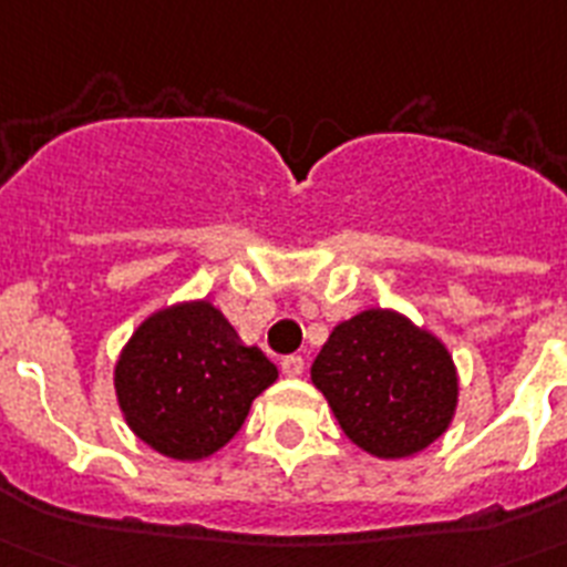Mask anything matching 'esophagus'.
<instances>
[{
  "mask_svg": "<svg viewBox=\"0 0 567 567\" xmlns=\"http://www.w3.org/2000/svg\"><path fill=\"white\" fill-rule=\"evenodd\" d=\"M280 371L287 373V377H301L303 373V359L301 357H287L280 362Z\"/></svg>",
  "mask_w": 567,
  "mask_h": 567,
  "instance_id": "obj_1",
  "label": "esophagus"
}]
</instances>
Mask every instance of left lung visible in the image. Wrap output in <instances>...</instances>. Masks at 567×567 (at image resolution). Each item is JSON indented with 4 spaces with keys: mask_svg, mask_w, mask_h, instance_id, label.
Listing matches in <instances>:
<instances>
[{
    "mask_svg": "<svg viewBox=\"0 0 567 567\" xmlns=\"http://www.w3.org/2000/svg\"><path fill=\"white\" fill-rule=\"evenodd\" d=\"M312 382L350 441L377 457H409L437 441L457 402L446 348L391 310L336 327L312 362Z\"/></svg>",
    "mask_w": 567,
    "mask_h": 567,
    "instance_id": "left-lung-1",
    "label": "left lung"
}]
</instances>
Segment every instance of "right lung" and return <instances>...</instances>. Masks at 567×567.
<instances>
[{"label": "right lung", "instance_id": "right-lung-1", "mask_svg": "<svg viewBox=\"0 0 567 567\" xmlns=\"http://www.w3.org/2000/svg\"><path fill=\"white\" fill-rule=\"evenodd\" d=\"M278 379L264 350L246 348L208 301L150 316L115 364L126 423L147 446L199 461L240 432L251 400Z\"/></svg>", "mask_w": 567, "mask_h": 567}]
</instances>
